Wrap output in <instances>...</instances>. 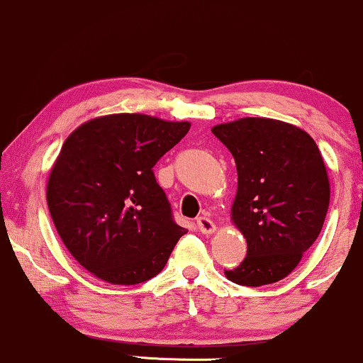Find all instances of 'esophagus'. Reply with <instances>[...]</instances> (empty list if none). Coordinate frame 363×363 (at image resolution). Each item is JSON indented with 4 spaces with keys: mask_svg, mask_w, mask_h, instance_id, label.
<instances>
[{
    "mask_svg": "<svg viewBox=\"0 0 363 363\" xmlns=\"http://www.w3.org/2000/svg\"><path fill=\"white\" fill-rule=\"evenodd\" d=\"M197 228L203 235H213L216 231V225L213 223V219L206 218V216H201V218L197 219Z\"/></svg>",
    "mask_w": 363,
    "mask_h": 363,
    "instance_id": "esophagus-1",
    "label": "esophagus"
}]
</instances>
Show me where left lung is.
<instances>
[{"instance_id": "8db88e82", "label": "left lung", "mask_w": 363, "mask_h": 363, "mask_svg": "<svg viewBox=\"0 0 363 363\" xmlns=\"http://www.w3.org/2000/svg\"><path fill=\"white\" fill-rule=\"evenodd\" d=\"M233 154L238 186L231 221L247 240V255L226 278L264 286L286 278L323 230L329 178L313 138L271 118H240L213 127Z\"/></svg>"}]
</instances>
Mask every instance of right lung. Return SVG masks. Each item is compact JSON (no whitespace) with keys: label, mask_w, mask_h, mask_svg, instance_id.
Masks as SVG:
<instances>
[{"label":"right lung","mask_w":363,"mask_h":363,"mask_svg":"<svg viewBox=\"0 0 363 363\" xmlns=\"http://www.w3.org/2000/svg\"><path fill=\"white\" fill-rule=\"evenodd\" d=\"M189 130V121L118 113L85 121L65 140L48 178V207L61 242L96 278L144 283L186 233L152 168Z\"/></svg>","instance_id":"1"}]
</instances>
